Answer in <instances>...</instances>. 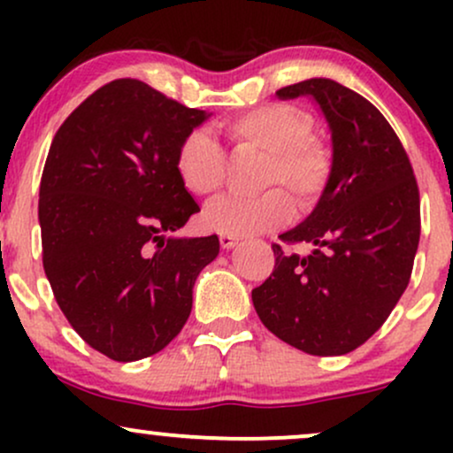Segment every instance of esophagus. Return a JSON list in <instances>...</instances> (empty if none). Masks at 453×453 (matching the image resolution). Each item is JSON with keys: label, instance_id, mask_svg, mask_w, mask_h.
I'll list each match as a JSON object with an SVG mask.
<instances>
[{"label": "esophagus", "instance_id": "obj_1", "mask_svg": "<svg viewBox=\"0 0 453 453\" xmlns=\"http://www.w3.org/2000/svg\"><path fill=\"white\" fill-rule=\"evenodd\" d=\"M219 242H221L223 249H232V247H236V244H238V236H232V234H221Z\"/></svg>", "mask_w": 453, "mask_h": 453}]
</instances>
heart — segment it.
<instances>
[{"instance_id":"obj_1","label":"heart","mask_w":453,"mask_h":453,"mask_svg":"<svg viewBox=\"0 0 453 453\" xmlns=\"http://www.w3.org/2000/svg\"><path fill=\"white\" fill-rule=\"evenodd\" d=\"M223 132L238 150L266 155L262 187L274 189L256 197H223L215 202L204 212L206 227L232 236L277 230L294 215L288 191L303 209L324 196L334 173V157L326 142L311 136L313 119L300 108L266 104L226 121ZM174 165L180 183L194 196H217L226 185V150L204 129H194L180 140Z\"/></svg>"}]
</instances>
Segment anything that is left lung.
Returning <instances> with one entry per match:
<instances>
[{
	"mask_svg": "<svg viewBox=\"0 0 453 453\" xmlns=\"http://www.w3.org/2000/svg\"><path fill=\"white\" fill-rule=\"evenodd\" d=\"M309 96L332 132L334 173L315 211L285 244L274 242V270L251 292L262 324L311 356H342L383 326L407 289L419 244V189L407 150L381 112L330 78L277 91Z\"/></svg>",
	"mask_w": 453,
	"mask_h": 453,
	"instance_id": "1",
	"label": "left lung"
}]
</instances>
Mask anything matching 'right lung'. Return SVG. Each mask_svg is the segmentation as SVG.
Masks as SVG:
<instances>
[{
    "mask_svg": "<svg viewBox=\"0 0 453 453\" xmlns=\"http://www.w3.org/2000/svg\"><path fill=\"white\" fill-rule=\"evenodd\" d=\"M206 119L136 78L91 93L57 129L38 219L42 264L70 326L96 351L134 362L183 330L219 238H174L200 211L176 149Z\"/></svg>",
    "mask_w": 453,
    "mask_h": 453,
    "instance_id": "right-lung-1",
    "label": "right lung"
}]
</instances>
